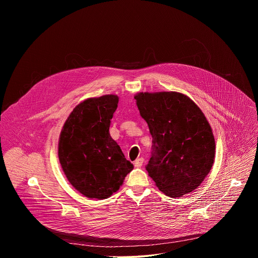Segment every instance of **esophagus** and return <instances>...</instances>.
I'll use <instances>...</instances> for the list:
<instances>
[{
	"label": "esophagus",
	"mask_w": 258,
	"mask_h": 258,
	"mask_svg": "<svg viewBox=\"0 0 258 258\" xmlns=\"http://www.w3.org/2000/svg\"><path fill=\"white\" fill-rule=\"evenodd\" d=\"M143 163H144V158L143 157H140V158H137L136 160H135V166L136 167H141L142 165H143Z\"/></svg>",
	"instance_id": "obj_1"
}]
</instances>
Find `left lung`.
I'll list each match as a JSON object with an SVG mask.
<instances>
[{"mask_svg": "<svg viewBox=\"0 0 258 258\" xmlns=\"http://www.w3.org/2000/svg\"><path fill=\"white\" fill-rule=\"evenodd\" d=\"M141 116L152 136V156L146 166L155 185L175 198L198 188L215 155L211 126L201 109L177 92L139 93Z\"/></svg>", "mask_w": 258, "mask_h": 258, "instance_id": "left-lung-1", "label": "left lung"}]
</instances>
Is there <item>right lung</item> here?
<instances>
[{
	"label": "right lung",
	"instance_id": "add662e5",
	"mask_svg": "<svg viewBox=\"0 0 258 258\" xmlns=\"http://www.w3.org/2000/svg\"><path fill=\"white\" fill-rule=\"evenodd\" d=\"M117 104L116 95L83 101L73 109L60 134L61 167L71 185L88 198L110 197L134 168L109 134Z\"/></svg>",
	"mask_w": 258,
	"mask_h": 258
}]
</instances>
